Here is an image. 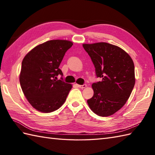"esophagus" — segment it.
<instances>
[{
  "mask_svg": "<svg viewBox=\"0 0 155 155\" xmlns=\"http://www.w3.org/2000/svg\"><path fill=\"white\" fill-rule=\"evenodd\" d=\"M77 87H78V88H82V89H83V88H86V87H87V84H83V85H79V84H77Z\"/></svg>",
  "mask_w": 155,
  "mask_h": 155,
  "instance_id": "esophagus-1",
  "label": "esophagus"
}]
</instances>
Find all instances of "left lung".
Segmentation results:
<instances>
[{
	"mask_svg": "<svg viewBox=\"0 0 155 155\" xmlns=\"http://www.w3.org/2000/svg\"><path fill=\"white\" fill-rule=\"evenodd\" d=\"M91 58L97 77L92 84L94 95L87 101L91 110L101 117L114 114L127 103L135 84L134 65L123 49L107 42L83 44Z\"/></svg>",
	"mask_w": 155,
	"mask_h": 155,
	"instance_id": "1",
	"label": "left lung"
}]
</instances>
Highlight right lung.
<instances>
[{
    "label": "right lung",
    "instance_id": "right-lung-1",
    "mask_svg": "<svg viewBox=\"0 0 155 155\" xmlns=\"http://www.w3.org/2000/svg\"><path fill=\"white\" fill-rule=\"evenodd\" d=\"M73 42L51 40L37 45L25 55L22 62L19 81L31 106L41 113L58 109L64 104L72 85L58 80L62 75L59 65Z\"/></svg>",
    "mask_w": 155,
    "mask_h": 155
}]
</instances>
